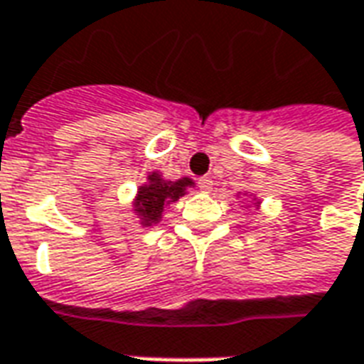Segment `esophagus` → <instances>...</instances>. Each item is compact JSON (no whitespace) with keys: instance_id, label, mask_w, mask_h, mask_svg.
<instances>
[{"instance_id":"esophagus-1","label":"esophagus","mask_w":364,"mask_h":364,"mask_svg":"<svg viewBox=\"0 0 364 364\" xmlns=\"http://www.w3.org/2000/svg\"><path fill=\"white\" fill-rule=\"evenodd\" d=\"M214 187V181L210 179V177H200L198 179V189L203 191V193H210Z\"/></svg>"}]
</instances>
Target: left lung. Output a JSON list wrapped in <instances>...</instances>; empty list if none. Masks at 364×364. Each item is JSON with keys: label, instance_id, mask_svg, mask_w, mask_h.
Instances as JSON below:
<instances>
[{"label": "left lung", "instance_id": "obj_1", "mask_svg": "<svg viewBox=\"0 0 364 364\" xmlns=\"http://www.w3.org/2000/svg\"><path fill=\"white\" fill-rule=\"evenodd\" d=\"M240 195H245V197H247V193H237V197H240ZM250 198H252V205H253V208H259V205H261V198H257L255 197V195H250ZM245 208H247V206H245Z\"/></svg>", "mask_w": 364, "mask_h": 364}]
</instances>
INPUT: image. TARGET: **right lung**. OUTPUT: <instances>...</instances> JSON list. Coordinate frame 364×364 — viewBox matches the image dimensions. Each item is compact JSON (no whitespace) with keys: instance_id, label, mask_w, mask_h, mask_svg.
<instances>
[{"instance_id":"obj_1","label":"right lung","mask_w":364,"mask_h":364,"mask_svg":"<svg viewBox=\"0 0 364 364\" xmlns=\"http://www.w3.org/2000/svg\"><path fill=\"white\" fill-rule=\"evenodd\" d=\"M191 187H195V181L191 177L169 181L161 171H150L132 198V213L138 218V224L142 228L158 226L167 206L185 197Z\"/></svg>"}]
</instances>
